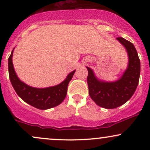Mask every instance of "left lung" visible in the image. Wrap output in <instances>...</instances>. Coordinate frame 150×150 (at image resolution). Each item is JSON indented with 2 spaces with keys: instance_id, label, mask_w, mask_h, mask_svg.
Masks as SVG:
<instances>
[{
  "instance_id": "left-lung-1",
  "label": "left lung",
  "mask_w": 150,
  "mask_h": 150,
  "mask_svg": "<svg viewBox=\"0 0 150 150\" xmlns=\"http://www.w3.org/2000/svg\"><path fill=\"white\" fill-rule=\"evenodd\" d=\"M117 39L125 46L129 57L128 67L121 78L113 82H101L87 67L89 96L98 106L109 109L124 104L131 98L138 85L140 74V58L135 46L123 37Z\"/></svg>"
}]
</instances>
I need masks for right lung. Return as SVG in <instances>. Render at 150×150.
<instances>
[{"label":"right lung","mask_w":150,"mask_h":150,"mask_svg":"<svg viewBox=\"0 0 150 150\" xmlns=\"http://www.w3.org/2000/svg\"><path fill=\"white\" fill-rule=\"evenodd\" d=\"M12 51L8 58V71L12 85L17 94L25 102L39 109H48L58 106L66 97L68 85L75 70L68 74L65 80L59 85L48 88L39 89L28 86L19 80L13 68Z\"/></svg>","instance_id":"right-lung-1"}]
</instances>
